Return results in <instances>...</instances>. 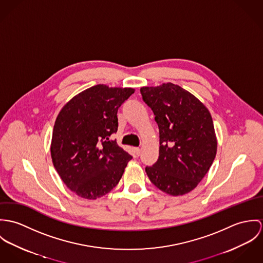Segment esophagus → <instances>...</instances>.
Here are the masks:
<instances>
[{"label": "esophagus", "mask_w": 263, "mask_h": 263, "mask_svg": "<svg viewBox=\"0 0 263 263\" xmlns=\"http://www.w3.org/2000/svg\"><path fill=\"white\" fill-rule=\"evenodd\" d=\"M134 150H135V153H136V155H137V156H139V155L141 154V149H140L139 147H135V148H134Z\"/></svg>", "instance_id": "esophagus-1"}]
</instances>
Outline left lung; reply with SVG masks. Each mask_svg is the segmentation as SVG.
<instances>
[{
    "label": "left lung",
    "mask_w": 263,
    "mask_h": 263,
    "mask_svg": "<svg viewBox=\"0 0 263 263\" xmlns=\"http://www.w3.org/2000/svg\"><path fill=\"white\" fill-rule=\"evenodd\" d=\"M159 129V157L146 166L160 191L181 196L193 191L209 172L217 152L213 120L191 92L174 84L140 88Z\"/></svg>",
    "instance_id": "8db88e82"
}]
</instances>
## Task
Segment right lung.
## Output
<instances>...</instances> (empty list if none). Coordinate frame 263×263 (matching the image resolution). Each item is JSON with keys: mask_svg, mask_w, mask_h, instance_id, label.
<instances>
[{"mask_svg": "<svg viewBox=\"0 0 263 263\" xmlns=\"http://www.w3.org/2000/svg\"><path fill=\"white\" fill-rule=\"evenodd\" d=\"M134 88L98 85L72 98L57 118L51 141L53 165L78 196L96 200L110 193L132 156L110 136L118 130V109Z\"/></svg>", "mask_w": 263, "mask_h": 263, "instance_id": "1", "label": "right lung"}]
</instances>
